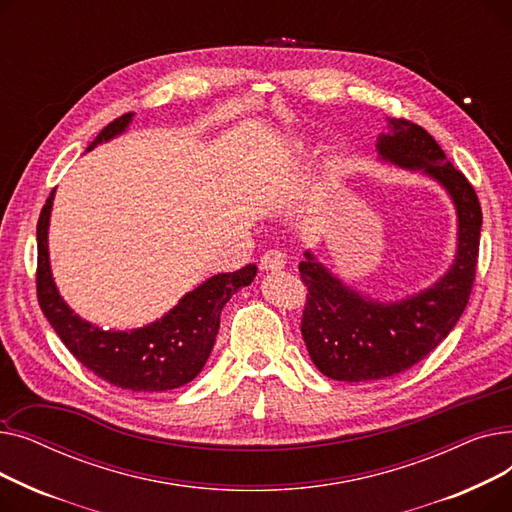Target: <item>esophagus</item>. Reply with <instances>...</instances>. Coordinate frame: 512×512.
<instances>
[{"label": "esophagus", "mask_w": 512, "mask_h": 512, "mask_svg": "<svg viewBox=\"0 0 512 512\" xmlns=\"http://www.w3.org/2000/svg\"><path fill=\"white\" fill-rule=\"evenodd\" d=\"M259 265H261L263 272H280V270H284V265H286L284 253L274 251V249L267 251V253H263Z\"/></svg>", "instance_id": "esophagus-1"}]
</instances>
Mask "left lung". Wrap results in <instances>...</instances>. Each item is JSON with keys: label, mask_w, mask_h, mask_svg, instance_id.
Returning <instances> with one entry per match:
<instances>
[{"label": "left lung", "mask_w": 512, "mask_h": 512, "mask_svg": "<svg viewBox=\"0 0 512 512\" xmlns=\"http://www.w3.org/2000/svg\"><path fill=\"white\" fill-rule=\"evenodd\" d=\"M388 128L375 145L380 159L434 178L450 195L459 218L456 255L436 284L402 301L380 303L305 253L299 263L307 286L301 334L315 367L338 382L384 380L419 363L461 319L475 280L481 234L475 188L425 128L396 118H388Z\"/></svg>", "instance_id": "1"}]
</instances>
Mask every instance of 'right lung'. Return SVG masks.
<instances>
[{"mask_svg": "<svg viewBox=\"0 0 512 512\" xmlns=\"http://www.w3.org/2000/svg\"><path fill=\"white\" fill-rule=\"evenodd\" d=\"M132 116L124 114L107 124L87 151L122 134ZM53 193L45 201L37 224V299L68 351L97 378L122 390L166 392L195 380L211 355L224 305L234 292L253 282L257 267L249 263L232 274L211 276L149 326L130 332H105L78 317L53 282L47 247Z\"/></svg>", "mask_w": 512, "mask_h": 512, "instance_id": "add662e5", "label": "right lung"}]
</instances>
